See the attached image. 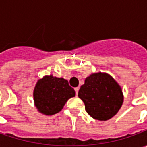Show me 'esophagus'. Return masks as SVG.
<instances>
[{
    "label": "esophagus",
    "instance_id": "1",
    "mask_svg": "<svg viewBox=\"0 0 147 147\" xmlns=\"http://www.w3.org/2000/svg\"><path fill=\"white\" fill-rule=\"evenodd\" d=\"M79 90H80V87H76V88H75V91H76V96L78 95V92H79Z\"/></svg>",
    "mask_w": 147,
    "mask_h": 147
}]
</instances>
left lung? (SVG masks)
I'll return each mask as SVG.
<instances>
[{
  "label": "left lung",
  "instance_id": "8db88e82",
  "mask_svg": "<svg viewBox=\"0 0 147 147\" xmlns=\"http://www.w3.org/2000/svg\"><path fill=\"white\" fill-rule=\"evenodd\" d=\"M78 96L86 113L94 119L107 120L115 116L123 102L121 87L106 73L90 75L81 86Z\"/></svg>",
  "mask_w": 147,
  "mask_h": 147
}]
</instances>
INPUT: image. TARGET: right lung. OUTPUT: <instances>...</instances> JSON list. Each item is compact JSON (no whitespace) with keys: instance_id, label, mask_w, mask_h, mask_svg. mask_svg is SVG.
I'll use <instances>...</instances> for the list:
<instances>
[{"instance_id":"right-lung-1","label":"right lung","mask_w":147,"mask_h":147,"mask_svg":"<svg viewBox=\"0 0 147 147\" xmlns=\"http://www.w3.org/2000/svg\"><path fill=\"white\" fill-rule=\"evenodd\" d=\"M76 95L68 81L63 78L45 76L39 80L34 90V100L38 111L53 115L63 109L67 101Z\"/></svg>"}]
</instances>
